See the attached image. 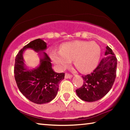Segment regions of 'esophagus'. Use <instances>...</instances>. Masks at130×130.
Here are the masks:
<instances>
[{
	"label": "esophagus",
	"instance_id": "esophagus-1",
	"mask_svg": "<svg viewBox=\"0 0 130 130\" xmlns=\"http://www.w3.org/2000/svg\"><path fill=\"white\" fill-rule=\"evenodd\" d=\"M65 78H71L72 77V75L68 73H66L65 75Z\"/></svg>",
	"mask_w": 130,
	"mask_h": 130
}]
</instances>
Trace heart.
I'll list each match as a JSON object with an SVG mask.
<instances>
[{"mask_svg": "<svg viewBox=\"0 0 130 130\" xmlns=\"http://www.w3.org/2000/svg\"><path fill=\"white\" fill-rule=\"evenodd\" d=\"M100 49L96 43L77 41L66 43L61 52L52 53V61L60 68H64L74 60V65L83 72L91 71L98 65Z\"/></svg>", "mask_w": 130, "mask_h": 130, "instance_id": "1", "label": "heart"}]
</instances>
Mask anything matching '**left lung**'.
<instances>
[{
  "mask_svg": "<svg viewBox=\"0 0 130 130\" xmlns=\"http://www.w3.org/2000/svg\"><path fill=\"white\" fill-rule=\"evenodd\" d=\"M105 55L93 72L85 76L83 86L76 90L77 96L85 102H93L103 98L113 85L116 76L117 58L112 49L107 46Z\"/></svg>",
  "mask_w": 130,
  "mask_h": 130,
  "instance_id": "left-lung-1",
  "label": "left lung"
}]
</instances>
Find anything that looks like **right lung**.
I'll return each mask as SVG.
<instances>
[{
  "label": "right lung",
  "mask_w": 130,
  "mask_h": 130,
  "mask_svg": "<svg viewBox=\"0 0 130 130\" xmlns=\"http://www.w3.org/2000/svg\"><path fill=\"white\" fill-rule=\"evenodd\" d=\"M46 47V43L43 40L36 39L25 45L15 57L14 73L18 88L27 99L39 104L49 103L54 99L58 91V84L64 78L65 73H57L53 71L51 60L45 52L38 68L26 70L22 54L27 48L39 52Z\"/></svg>",
  "instance_id": "add662e5"
}]
</instances>
